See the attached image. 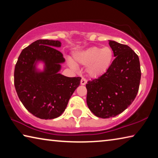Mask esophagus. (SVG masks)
<instances>
[{
    "label": "esophagus",
    "instance_id": "obj_1",
    "mask_svg": "<svg viewBox=\"0 0 158 158\" xmlns=\"http://www.w3.org/2000/svg\"><path fill=\"white\" fill-rule=\"evenodd\" d=\"M87 83V81H86V79H85V78H84V77H83V78L81 79V85H85V84H86Z\"/></svg>",
    "mask_w": 158,
    "mask_h": 158
}]
</instances>
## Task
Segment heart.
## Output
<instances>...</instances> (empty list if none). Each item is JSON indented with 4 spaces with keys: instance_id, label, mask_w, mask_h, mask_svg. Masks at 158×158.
Wrapping results in <instances>:
<instances>
[{
    "instance_id": "b5f03b06",
    "label": "heart",
    "mask_w": 158,
    "mask_h": 158,
    "mask_svg": "<svg viewBox=\"0 0 158 158\" xmlns=\"http://www.w3.org/2000/svg\"><path fill=\"white\" fill-rule=\"evenodd\" d=\"M74 59L81 65H88L87 73L90 77H98L106 72L114 59V52L110 47H93L74 55ZM71 65L74 67L73 63Z\"/></svg>"
}]
</instances>
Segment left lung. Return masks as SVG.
Here are the masks:
<instances>
[{
  "label": "left lung",
  "instance_id": "obj_1",
  "mask_svg": "<svg viewBox=\"0 0 158 158\" xmlns=\"http://www.w3.org/2000/svg\"><path fill=\"white\" fill-rule=\"evenodd\" d=\"M109 44L116 58L106 72L85 85L87 105L102 118L114 117L125 111L137 96L141 80L137 53L126 44L112 40Z\"/></svg>",
  "mask_w": 158,
  "mask_h": 158
}]
</instances>
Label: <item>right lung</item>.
<instances>
[{
  "label": "right lung",
  "mask_w": 158,
  "mask_h": 158,
  "mask_svg": "<svg viewBox=\"0 0 158 158\" xmlns=\"http://www.w3.org/2000/svg\"><path fill=\"white\" fill-rule=\"evenodd\" d=\"M60 42L38 40L22 50L15 68V86L23 105L33 116L53 119L62 114L81 77H68L58 72L65 62L56 49ZM45 64L43 72L36 71L37 61Z\"/></svg>",
  "instance_id": "right-lung-1"
}]
</instances>
